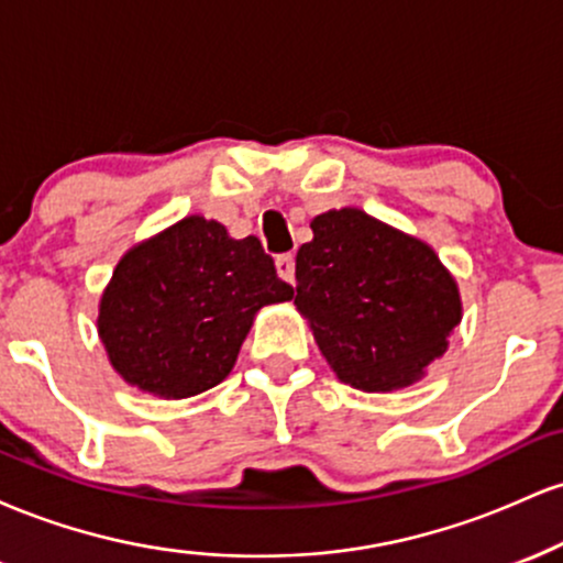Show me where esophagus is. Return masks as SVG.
Segmentation results:
<instances>
[{"label": "esophagus", "mask_w": 563, "mask_h": 563, "mask_svg": "<svg viewBox=\"0 0 563 563\" xmlns=\"http://www.w3.org/2000/svg\"><path fill=\"white\" fill-rule=\"evenodd\" d=\"M275 267H277V275L283 277L286 283H294L296 280V264H294V254H280L275 260Z\"/></svg>", "instance_id": "1"}]
</instances>
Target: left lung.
Returning <instances> with one entry per match:
<instances>
[{
	"mask_svg": "<svg viewBox=\"0 0 563 563\" xmlns=\"http://www.w3.org/2000/svg\"><path fill=\"white\" fill-rule=\"evenodd\" d=\"M309 228L294 303L335 378L360 391L418 384L463 320L455 277L421 238L354 206Z\"/></svg>",
	"mask_w": 563,
	"mask_h": 563,
	"instance_id": "1",
	"label": "left lung"
}]
</instances>
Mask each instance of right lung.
<instances>
[{"mask_svg": "<svg viewBox=\"0 0 563 563\" xmlns=\"http://www.w3.org/2000/svg\"><path fill=\"white\" fill-rule=\"evenodd\" d=\"M290 299L260 238L235 241L217 219L190 214L121 256L97 333L129 386L185 399L222 384L256 312Z\"/></svg>", "mask_w": 563, "mask_h": 563, "instance_id": "1", "label": "right lung"}]
</instances>
